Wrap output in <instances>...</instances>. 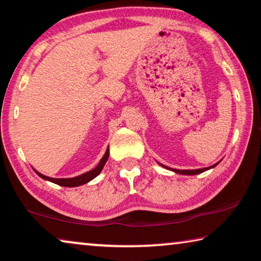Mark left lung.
Returning <instances> with one entry per match:
<instances>
[{
	"label": "left lung",
	"mask_w": 261,
	"mask_h": 261,
	"mask_svg": "<svg viewBox=\"0 0 261 261\" xmlns=\"http://www.w3.org/2000/svg\"><path fill=\"white\" fill-rule=\"evenodd\" d=\"M220 163H221V161H218V163L213 165V166H209V167H205V168H198V169H174V168H169V167L164 166V165H161V164H159V165H160V166L165 167V168H167V169H171V171H173L174 173H177V174L195 175V174H200V173H203V172H205V171H208V169L214 168L215 166H217V165L220 164Z\"/></svg>",
	"instance_id": "8db88e82"
}]
</instances>
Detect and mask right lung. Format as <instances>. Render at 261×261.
Masks as SVG:
<instances>
[{
    "label": "right lung",
    "mask_w": 261,
    "mask_h": 261,
    "mask_svg": "<svg viewBox=\"0 0 261 261\" xmlns=\"http://www.w3.org/2000/svg\"><path fill=\"white\" fill-rule=\"evenodd\" d=\"M108 158H109V146L107 147L105 155L102 156V159L100 160V163H98L96 167L92 169V171L86 172V173H84V174L74 176V177H64V179H57V177H49V176L41 174V173H39L38 171H36L35 168H34V171L37 173V175H39L41 177V179L49 181V182L63 186V187H77V186L88 184L89 181H92L94 177H96L98 174H100L103 167H105V165L107 163V160H108Z\"/></svg>",
    "instance_id": "1"
}]
</instances>
